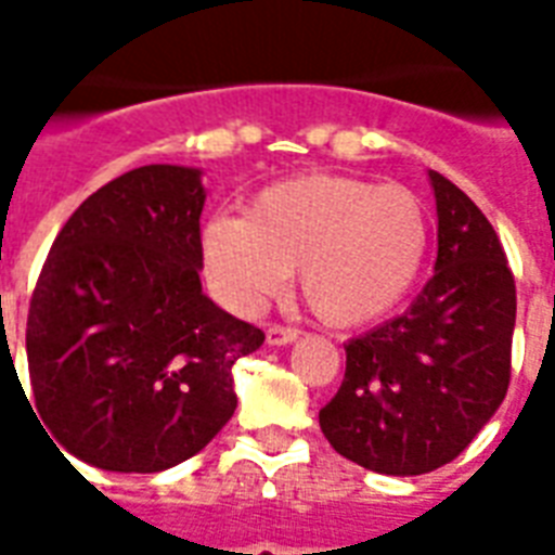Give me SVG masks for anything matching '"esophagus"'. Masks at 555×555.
<instances>
[{"label": "esophagus", "mask_w": 555, "mask_h": 555, "mask_svg": "<svg viewBox=\"0 0 555 555\" xmlns=\"http://www.w3.org/2000/svg\"><path fill=\"white\" fill-rule=\"evenodd\" d=\"M299 337V328H291V325H270L268 328V346H287Z\"/></svg>", "instance_id": "34e87169"}]
</instances>
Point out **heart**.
Segmentation results:
<instances>
[{
	"label": "heart",
	"instance_id": "1",
	"mask_svg": "<svg viewBox=\"0 0 555 555\" xmlns=\"http://www.w3.org/2000/svg\"><path fill=\"white\" fill-rule=\"evenodd\" d=\"M429 250V212L405 186L308 176L261 190L247 218L204 227L218 294L256 311L299 270L305 305L334 328L377 320L403 299Z\"/></svg>",
	"mask_w": 555,
	"mask_h": 555
}]
</instances>
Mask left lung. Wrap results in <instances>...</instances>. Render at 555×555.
Listing matches in <instances>:
<instances>
[{
    "mask_svg": "<svg viewBox=\"0 0 555 555\" xmlns=\"http://www.w3.org/2000/svg\"><path fill=\"white\" fill-rule=\"evenodd\" d=\"M438 261L403 317L346 343V379L320 412L339 455L383 475L455 461L509 388L516 279L499 233L431 169Z\"/></svg>",
    "mask_w": 555,
    "mask_h": 555,
    "instance_id": "1",
    "label": "left lung"
}]
</instances>
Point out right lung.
Here are the masks:
<instances>
[{
  "instance_id": "obj_1",
  "label": "right lung",
  "mask_w": 555,
  "mask_h": 555,
  "mask_svg": "<svg viewBox=\"0 0 555 555\" xmlns=\"http://www.w3.org/2000/svg\"><path fill=\"white\" fill-rule=\"evenodd\" d=\"M204 198L198 169L150 164L100 186L56 233L25 328L56 452L160 473L233 417V363L264 334L201 294Z\"/></svg>"
}]
</instances>
